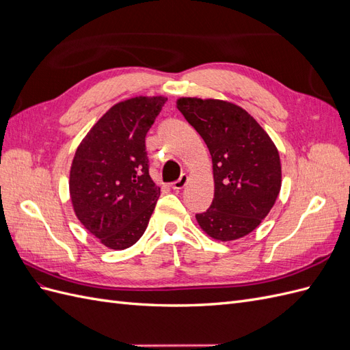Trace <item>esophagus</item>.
Instances as JSON below:
<instances>
[{
	"label": "esophagus",
	"instance_id": "esophagus-1",
	"mask_svg": "<svg viewBox=\"0 0 350 350\" xmlns=\"http://www.w3.org/2000/svg\"><path fill=\"white\" fill-rule=\"evenodd\" d=\"M188 183V175L187 174H183L181 176H179V179H176L175 183H172V188L174 189H183Z\"/></svg>",
	"mask_w": 350,
	"mask_h": 350
}]
</instances>
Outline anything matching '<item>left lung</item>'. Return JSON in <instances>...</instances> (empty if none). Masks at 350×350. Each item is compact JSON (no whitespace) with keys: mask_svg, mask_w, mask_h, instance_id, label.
Here are the masks:
<instances>
[{"mask_svg":"<svg viewBox=\"0 0 350 350\" xmlns=\"http://www.w3.org/2000/svg\"><path fill=\"white\" fill-rule=\"evenodd\" d=\"M185 120L203 137L213 161L215 198L198 225L217 241L248 235L276 203L282 166L276 146L238 105L217 99L181 98Z\"/></svg>","mask_w":350,"mask_h":350,"instance_id":"left-lung-1","label":"left lung"}]
</instances>
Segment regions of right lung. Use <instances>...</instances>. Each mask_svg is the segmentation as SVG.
<instances>
[{
    "instance_id": "obj_1",
    "label": "right lung",
    "mask_w": 350,
    "mask_h": 350,
    "mask_svg": "<svg viewBox=\"0 0 350 350\" xmlns=\"http://www.w3.org/2000/svg\"><path fill=\"white\" fill-rule=\"evenodd\" d=\"M167 99L137 96L113 105L77 147L70 197L80 224L105 247L139 241L161 196L149 174L146 134Z\"/></svg>"
}]
</instances>
